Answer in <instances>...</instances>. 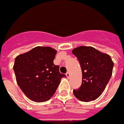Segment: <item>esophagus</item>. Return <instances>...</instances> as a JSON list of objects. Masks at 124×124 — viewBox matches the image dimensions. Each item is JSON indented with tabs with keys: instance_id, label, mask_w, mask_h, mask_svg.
Returning a JSON list of instances; mask_svg holds the SVG:
<instances>
[{
	"instance_id": "34e87169",
	"label": "esophagus",
	"mask_w": 124,
	"mask_h": 124,
	"mask_svg": "<svg viewBox=\"0 0 124 124\" xmlns=\"http://www.w3.org/2000/svg\"><path fill=\"white\" fill-rule=\"evenodd\" d=\"M66 76H67V78H69V76H70V73L69 72H67V73H66Z\"/></svg>"
}]
</instances>
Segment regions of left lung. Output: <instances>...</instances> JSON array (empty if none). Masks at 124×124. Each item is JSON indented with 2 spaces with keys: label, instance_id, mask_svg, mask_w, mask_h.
I'll use <instances>...</instances> for the list:
<instances>
[{
  "label": "left lung",
  "instance_id": "left-lung-1",
  "mask_svg": "<svg viewBox=\"0 0 124 124\" xmlns=\"http://www.w3.org/2000/svg\"><path fill=\"white\" fill-rule=\"evenodd\" d=\"M72 53L78 58L83 74L82 85L73 91V94L81 101H94L105 90L112 74L114 62L109 55L92 46H79Z\"/></svg>",
  "mask_w": 124,
  "mask_h": 124
}]
</instances>
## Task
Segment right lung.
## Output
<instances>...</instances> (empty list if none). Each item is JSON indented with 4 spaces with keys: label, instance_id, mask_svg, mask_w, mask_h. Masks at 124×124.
<instances>
[{
    "label": "right lung",
    "instance_id": "right-lung-1",
    "mask_svg": "<svg viewBox=\"0 0 124 124\" xmlns=\"http://www.w3.org/2000/svg\"><path fill=\"white\" fill-rule=\"evenodd\" d=\"M57 53L51 47L37 46L15 58L14 71L19 87L31 101L44 102L55 94L65 77L53 64Z\"/></svg>",
    "mask_w": 124,
    "mask_h": 124
}]
</instances>
